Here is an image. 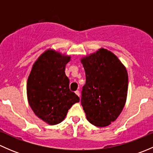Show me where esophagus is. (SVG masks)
I'll return each mask as SVG.
<instances>
[{"label": "esophagus", "instance_id": "1", "mask_svg": "<svg viewBox=\"0 0 153 153\" xmlns=\"http://www.w3.org/2000/svg\"><path fill=\"white\" fill-rule=\"evenodd\" d=\"M75 94H76V95H78V96H79L80 97V92H79V91H78V90H76V91H75Z\"/></svg>", "mask_w": 153, "mask_h": 153}]
</instances>
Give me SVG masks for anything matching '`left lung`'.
Returning <instances> with one entry per match:
<instances>
[{
  "mask_svg": "<svg viewBox=\"0 0 153 153\" xmlns=\"http://www.w3.org/2000/svg\"><path fill=\"white\" fill-rule=\"evenodd\" d=\"M86 84L81 105L89 123L104 127L117 119L125 105L128 90L126 68L110 51L100 49L81 59Z\"/></svg>",
  "mask_w": 153,
  "mask_h": 153,
  "instance_id": "8db88e82",
  "label": "left lung"
}]
</instances>
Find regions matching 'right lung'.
<instances>
[{
    "mask_svg": "<svg viewBox=\"0 0 153 153\" xmlns=\"http://www.w3.org/2000/svg\"><path fill=\"white\" fill-rule=\"evenodd\" d=\"M70 56L48 49L38 58L27 81L29 106L39 118L50 125L61 123L80 98L69 89L65 74Z\"/></svg>",
    "mask_w": 153,
    "mask_h": 153,
    "instance_id": "obj_1",
    "label": "right lung"
}]
</instances>
